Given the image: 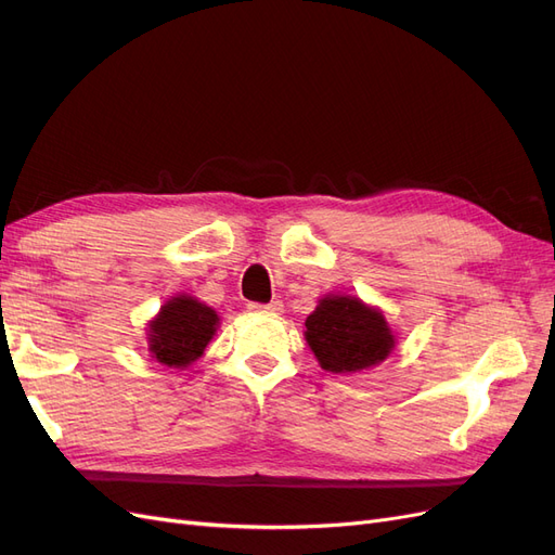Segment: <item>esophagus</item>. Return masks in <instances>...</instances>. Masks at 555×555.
<instances>
[{
    "label": "esophagus",
    "instance_id": "obj_1",
    "mask_svg": "<svg viewBox=\"0 0 555 555\" xmlns=\"http://www.w3.org/2000/svg\"><path fill=\"white\" fill-rule=\"evenodd\" d=\"M249 310L257 312V314H282V304H280V300H273V304H266V306L251 304Z\"/></svg>",
    "mask_w": 555,
    "mask_h": 555
}]
</instances>
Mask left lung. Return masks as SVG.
<instances>
[{"label": "left lung", "mask_w": 555, "mask_h": 555, "mask_svg": "<svg viewBox=\"0 0 555 555\" xmlns=\"http://www.w3.org/2000/svg\"><path fill=\"white\" fill-rule=\"evenodd\" d=\"M306 343L324 371L354 375L389 359L396 333L379 308L357 296L326 294L306 319Z\"/></svg>", "instance_id": "1"}]
</instances>
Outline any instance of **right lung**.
<instances>
[{"label":"right lung","instance_id":"right-lung-1","mask_svg":"<svg viewBox=\"0 0 555 555\" xmlns=\"http://www.w3.org/2000/svg\"><path fill=\"white\" fill-rule=\"evenodd\" d=\"M217 328L220 314L210 306L196 296L176 294L147 322V351L157 363L184 371L204 357Z\"/></svg>","mask_w":555,"mask_h":555}]
</instances>
